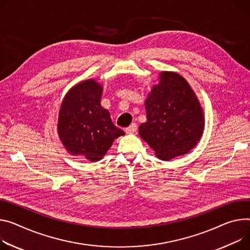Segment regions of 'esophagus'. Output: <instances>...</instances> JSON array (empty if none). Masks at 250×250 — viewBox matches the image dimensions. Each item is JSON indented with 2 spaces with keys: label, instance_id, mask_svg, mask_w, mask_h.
Listing matches in <instances>:
<instances>
[{
  "label": "esophagus",
  "instance_id": "34e87169",
  "mask_svg": "<svg viewBox=\"0 0 250 250\" xmlns=\"http://www.w3.org/2000/svg\"><path fill=\"white\" fill-rule=\"evenodd\" d=\"M125 130L126 133H134L135 131L138 130V125H135V124H131V125H130L128 127H126Z\"/></svg>",
  "mask_w": 250,
  "mask_h": 250
}]
</instances>
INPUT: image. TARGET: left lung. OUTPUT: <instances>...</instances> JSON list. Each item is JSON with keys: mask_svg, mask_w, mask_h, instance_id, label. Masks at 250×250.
<instances>
[{"mask_svg": "<svg viewBox=\"0 0 250 250\" xmlns=\"http://www.w3.org/2000/svg\"><path fill=\"white\" fill-rule=\"evenodd\" d=\"M145 105L146 122L139 132L160 160L184 155L197 145L204 128L203 110L185 78L161 73Z\"/></svg>", "mask_w": 250, "mask_h": 250, "instance_id": "1", "label": "left lung"}]
</instances>
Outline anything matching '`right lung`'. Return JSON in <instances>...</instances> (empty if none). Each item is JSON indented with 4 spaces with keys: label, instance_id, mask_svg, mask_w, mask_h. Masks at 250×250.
I'll return each mask as SVG.
<instances>
[{
    "label": "right lung",
    "instance_id": "1",
    "mask_svg": "<svg viewBox=\"0 0 250 250\" xmlns=\"http://www.w3.org/2000/svg\"><path fill=\"white\" fill-rule=\"evenodd\" d=\"M102 94L103 86L95 80L83 81L66 93L59 112L58 133L63 146L93 163L102 160L113 141L125 134L101 105Z\"/></svg>",
    "mask_w": 250,
    "mask_h": 250
}]
</instances>
